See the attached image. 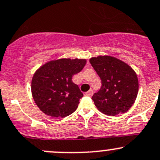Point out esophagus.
Instances as JSON below:
<instances>
[{
	"mask_svg": "<svg viewBox=\"0 0 160 160\" xmlns=\"http://www.w3.org/2000/svg\"><path fill=\"white\" fill-rule=\"evenodd\" d=\"M93 94V91L92 90H90L88 92L85 93V96H87V97H92Z\"/></svg>",
	"mask_w": 160,
	"mask_h": 160,
	"instance_id": "1",
	"label": "esophagus"
}]
</instances>
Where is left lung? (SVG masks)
<instances>
[{"mask_svg":"<svg viewBox=\"0 0 160 160\" xmlns=\"http://www.w3.org/2000/svg\"><path fill=\"white\" fill-rule=\"evenodd\" d=\"M90 63L101 80V88L92 97L100 112L116 116L129 110L139 90L137 75L127 63L111 56H98Z\"/></svg>","mask_w":160,"mask_h":160,"instance_id":"left-lung-1","label":"left lung"}]
</instances>
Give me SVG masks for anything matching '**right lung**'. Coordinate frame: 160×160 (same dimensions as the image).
Returning a JSON list of instances; mask_svg holds the SVG:
<instances>
[{"mask_svg":"<svg viewBox=\"0 0 160 160\" xmlns=\"http://www.w3.org/2000/svg\"><path fill=\"white\" fill-rule=\"evenodd\" d=\"M86 63L85 59H59L48 62L35 72L31 93L42 112L63 118L77 110L83 94L72 77L83 70Z\"/></svg>","mask_w":160,"mask_h":160,"instance_id":"obj_1","label":"right lung"}]
</instances>
